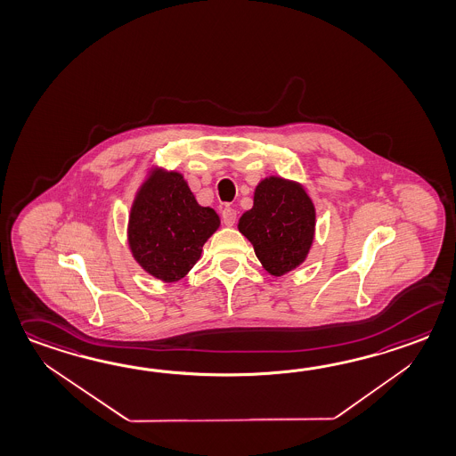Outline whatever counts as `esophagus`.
Instances as JSON below:
<instances>
[{"mask_svg":"<svg viewBox=\"0 0 456 456\" xmlns=\"http://www.w3.org/2000/svg\"><path fill=\"white\" fill-rule=\"evenodd\" d=\"M237 221V211L232 209V208H224L223 211V223L227 225V227H231Z\"/></svg>","mask_w":456,"mask_h":456,"instance_id":"1","label":"esophagus"}]
</instances>
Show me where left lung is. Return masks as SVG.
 <instances>
[{
    "label": "left lung",
    "instance_id": "8db88e82",
    "mask_svg": "<svg viewBox=\"0 0 456 456\" xmlns=\"http://www.w3.org/2000/svg\"><path fill=\"white\" fill-rule=\"evenodd\" d=\"M314 227V204L303 186L276 176L256 186L252 209L239 221V231L273 276L303 264L313 245Z\"/></svg>",
    "mask_w": 456,
    "mask_h": 456
}]
</instances>
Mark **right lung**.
Listing matches in <instances>:
<instances>
[{
    "label": "right lung",
    "instance_id": "obj_1",
    "mask_svg": "<svg viewBox=\"0 0 456 456\" xmlns=\"http://www.w3.org/2000/svg\"><path fill=\"white\" fill-rule=\"evenodd\" d=\"M219 216L196 203L182 175L157 172L142 184L129 217L132 255L147 273L182 280L219 227Z\"/></svg>",
    "mask_w": 456,
    "mask_h": 456
}]
</instances>
